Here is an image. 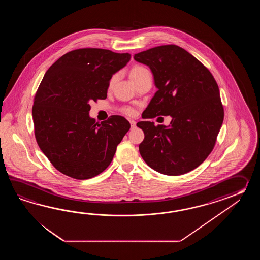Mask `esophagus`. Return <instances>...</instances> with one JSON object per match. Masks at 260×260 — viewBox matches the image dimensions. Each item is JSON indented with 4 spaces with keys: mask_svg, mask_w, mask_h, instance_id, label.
<instances>
[{
    "mask_svg": "<svg viewBox=\"0 0 260 260\" xmlns=\"http://www.w3.org/2000/svg\"><path fill=\"white\" fill-rule=\"evenodd\" d=\"M130 124H131V127L135 128L136 125H137V122H135V121H130Z\"/></svg>",
    "mask_w": 260,
    "mask_h": 260,
    "instance_id": "34e87169",
    "label": "esophagus"
}]
</instances>
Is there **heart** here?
I'll return each mask as SVG.
<instances>
[{"instance_id": "heart-1", "label": "heart", "mask_w": 260, "mask_h": 260, "mask_svg": "<svg viewBox=\"0 0 260 260\" xmlns=\"http://www.w3.org/2000/svg\"><path fill=\"white\" fill-rule=\"evenodd\" d=\"M146 73H149V71L146 68H144L142 66H135L134 68H132V70L129 72V77H130L132 81H135L138 78L143 76L144 74H146ZM113 82H114V78L111 80V84H112ZM124 112H125V114H127L129 116H132V115L135 114V111L133 109H130V108L125 109Z\"/></svg>"}]
</instances>
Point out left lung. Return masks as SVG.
<instances>
[{
	"instance_id": "8db88e82",
	"label": "left lung",
	"mask_w": 260,
	"mask_h": 260,
	"mask_svg": "<svg viewBox=\"0 0 260 260\" xmlns=\"http://www.w3.org/2000/svg\"><path fill=\"white\" fill-rule=\"evenodd\" d=\"M150 69L158 91L145 111V119L172 117L168 126L138 122L145 138L139 152L146 164L167 176L195 169L216 144L224 110L215 78L193 55L175 44L134 55Z\"/></svg>"
}]
</instances>
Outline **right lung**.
<instances>
[{"label":"right lung","mask_w":260,"mask_h":260,"mask_svg":"<svg viewBox=\"0 0 260 260\" xmlns=\"http://www.w3.org/2000/svg\"><path fill=\"white\" fill-rule=\"evenodd\" d=\"M130 58L111 50H73L45 72L34 98V133L41 150L62 174L88 179L110 166L130 123L119 115L95 122L89 102L105 100L112 75Z\"/></svg>","instance_id":"add662e5"}]
</instances>
